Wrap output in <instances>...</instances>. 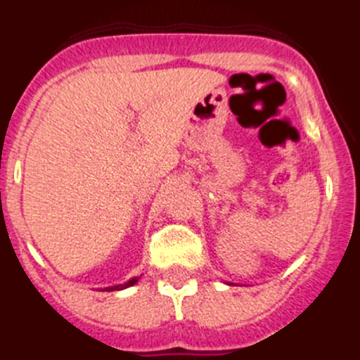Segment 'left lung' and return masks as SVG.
Here are the masks:
<instances>
[{
    "label": "left lung",
    "instance_id": "8db88e82",
    "mask_svg": "<svg viewBox=\"0 0 360 360\" xmlns=\"http://www.w3.org/2000/svg\"><path fill=\"white\" fill-rule=\"evenodd\" d=\"M231 285H232V283H231Z\"/></svg>",
    "mask_w": 360,
    "mask_h": 360
}]
</instances>
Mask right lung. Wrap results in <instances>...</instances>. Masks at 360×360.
<instances>
[{"label":"right lung","instance_id":"add662e5","mask_svg":"<svg viewBox=\"0 0 360 360\" xmlns=\"http://www.w3.org/2000/svg\"><path fill=\"white\" fill-rule=\"evenodd\" d=\"M136 281H139V278H133V279H129L128 283H124V285H117V287H108V288H104V290H106V292L122 290V288H128V287H131V285H135Z\"/></svg>","mask_w":360,"mask_h":360}]
</instances>
